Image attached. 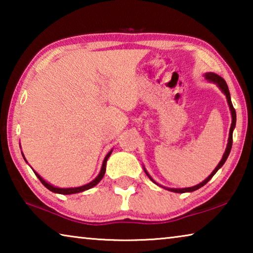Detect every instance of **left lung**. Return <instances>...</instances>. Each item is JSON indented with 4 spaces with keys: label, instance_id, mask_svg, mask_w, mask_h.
Returning <instances> with one entry per match:
<instances>
[{
    "label": "left lung",
    "instance_id": "obj_1",
    "mask_svg": "<svg viewBox=\"0 0 253 253\" xmlns=\"http://www.w3.org/2000/svg\"><path fill=\"white\" fill-rule=\"evenodd\" d=\"M205 78H207V80L211 81V83H214L215 84L217 87H219L221 89V91L224 93L225 97H226V100H228V105L230 107V111H231V116H232V123H231V127H230V132H229V140H228V145H226V148H225V152L223 154V156H222V160L220 161L219 164H217V166L215 169H214L213 172L209 175V176L204 179V181L202 183L198 184V185L195 186H192V187H185V188H169V187H165L166 190H169L170 192H175V193H186V192H193V191H196L199 190L200 187H202L203 185H205L210 179H211L214 174H215L217 170H219V169H221L222 166H223V164L226 161V158L229 157V154L231 152V148H232V135H233V129L235 127V123H237V115H235V109L233 108V105H232V101H231V97H230V91H229V88H228V84H226L225 80L222 78V77H220L219 75L216 74H213V72H208V74L204 75ZM145 173H146L147 176L149 177V179H151L152 182H154L155 184H157L154 179L152 178L151 175H149L147 173V170L144 169ZM158 185V184H157Z\"/></svg>",
    "mask_w": 253,
    "mask_h": 253
}]
</instances>
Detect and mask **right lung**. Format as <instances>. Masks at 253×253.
Wrapping results in <instances>:
<instances>
[{
    "mask_svg": "<svg viewBox=\"0 0 253 253\" xmlns=\"http://www.w3.org/2000/svg\"><path fill=\"white\" fill-rule=\"evenodd\" d=\"M111 152H113V151H110V152L106 155L104 162H102L101 169H100L99 174H98V176H97L95 179H93V181H91L90 183L85 184V185H83V186H79V187H68V188H61V187L53 186V185H51V184H49L48 182H45L44 179L42 178V177L40 176V175L36 172V170H33V172H34V174L37 175V177L40 179L41 183L43 184V185H44L46 188H48V190H50L51 192H54V193H58V194H66V195H68V194H75V193H80V192H84V191H85V190H89V188H91V187H93L95 185H97V184L101 181V178L104 177L105 172H106V164H107V160H108V158H109ZM22 155H23V154H22ZM23 157H24V156H23ZM24 161L27 162V160H25V158H24Z\"/></svg>",
    "mask_w": 253,
    "mask_h": 253,
    "instance_id": "add662e5",
    "label": "right lung"
}]
</instances>
